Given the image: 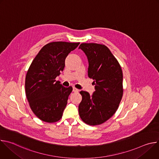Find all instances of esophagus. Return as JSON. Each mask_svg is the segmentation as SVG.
I'll return each mask as SVG.
<instances>
[{
    "label": "esophagus",
    "instance_id": "34e87169",
    "mask_svg": "<svg viewBox=\"0 0 159 159\" xmlns=\"http://www.w3.org/2000/svg\"><path fill=\"white\" fill-rule=\"evenodd\" d=\"M73 91H74V93H78V92L79 91V90L78 89L75 88V87H74V88H73Z\"/></svg>",
    "mask_w": 159,
    "mask_h": 159
}]
</instances>
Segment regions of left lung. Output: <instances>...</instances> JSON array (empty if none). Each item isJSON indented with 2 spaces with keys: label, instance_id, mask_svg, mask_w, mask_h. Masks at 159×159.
Returning <instances> with one entry per match:
<instances>
[{
  "label": "left lung",
  "instance_id": "8db88e82",
  "mask_svg": "<svg viewBox=\"0 0 159 159\" xmlns=\"http://www.w3.org/2000/svg\"><path fill=\"white\" fill-rule=\"evenodd\" d=\"M79 48L87 57L88 76L94 80L96 90L92 96L80 92L82 99L79 113L85 123L99 125L112 117L119 107L123 94L122 69L104 44L82 43Z\"/></svg>",
  "mask_w": 159,
  "mask_h": 159
}]
</instances>
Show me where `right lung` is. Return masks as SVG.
I'll return each mask as SVG.
<instances>
[{"mask_svg": "<svg viewBox=\"0 0 159 159\" xmlns=\"http://www.w3.org/2000/svg\"><path fill=\"white\" fill-rule=\"evenodd\" d=\"M80 43L55 41L47 44L33 60L27 72L25 92L30 106L41 121H59L66 106L72 87H65L56 81L65 67L67 55Z\"/></svg>", "mask_w": 159, "mask_h": 159, "instance_id": "1", "label": "right lung"}]
</instances>
